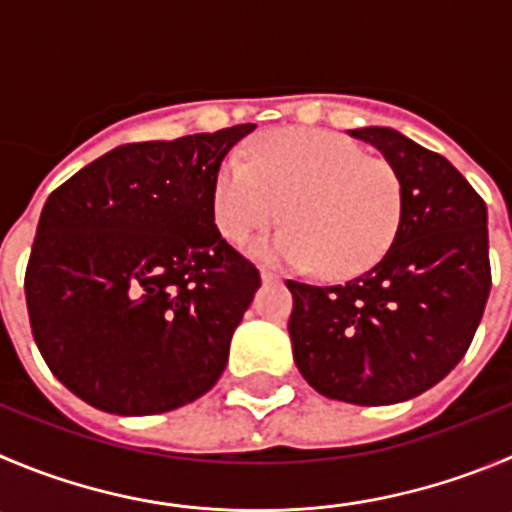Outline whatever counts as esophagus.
Masks as SVG:
<instances>
[{"label": "esophagus", "mask_w": 512, "mask_h": 512, "mask_svg": "<svg viewBox=\"0 0 512 512\" xmlns=\"http://www.w3.org/2000/svg\"><path fill=\"white\" fill-rule=\"evenodd\" d=\"M260 278H262V283H265V285L280 283L278 275H275V272H270V270H265V267H262V270H260Z\"/></svg>", "instance_id": "obj_1"}]
</instances>
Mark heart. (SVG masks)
Listing matches in <instances>:
<instances>
[{"instance_id":"1","label":"heart","mask_w":512,"mask_h":512,"mask_svg":"<svg viewBox=\"0 0 512 512\" xmlns=\"http://www.w3.org/2000/svg\"><path fill=\"white\" fill-rule=\"evenodd\" d=\"M283 214L288 227L252 255L290 270L321 265L326 278L369 270L386 255L404 214V186L389 161L351 138L293 128L267 136L250 164L229 156L212 181V219L229 245H245Z\"/></svg>"}]
</instances>
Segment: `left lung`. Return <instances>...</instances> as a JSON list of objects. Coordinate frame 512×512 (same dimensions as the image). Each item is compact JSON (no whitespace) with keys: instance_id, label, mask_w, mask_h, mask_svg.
Segmentation results:
<instances>
[{"instance_id":"8db88e82","label":"left lung","mask_w":512,"mask_h":512,"mask_svg":"<svg viewBox=\"0 0 512 512\" xmlns=\"http://www.w3.org/2000/svg\"><path fill=\"white\" fill-rule=\"evenodd\" d=\"M348 133L399 171V232L381 262L348 283L288 280V331L295 366L318 394L381 407L432 389L470 348L490 295L487 207L450 161L404 133Z\"/></svg>"}]
</instances>
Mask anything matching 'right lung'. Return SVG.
I'll return each mask as SVG.
<instances>
[{
  "mask_svg": "<svg viewBox=\"0 0 512 512\" xmlns=\"http://www.w3.org/2000/svg\"><path fill=\"white\" fill-rule=\"evenodd\" d=\"M255 123L118 146L42 207L25 275L32 336L90 407L146 417L222 376L260 272L212 219V181Z\"/></svg>",
  "mask_w": 512,
  "mask_h": 512,
  "instance_id": "add662e5",
  "label": "right lung"
}]
</instances>
